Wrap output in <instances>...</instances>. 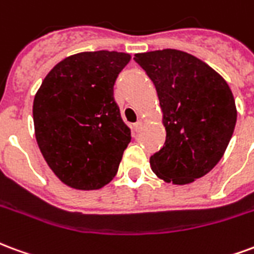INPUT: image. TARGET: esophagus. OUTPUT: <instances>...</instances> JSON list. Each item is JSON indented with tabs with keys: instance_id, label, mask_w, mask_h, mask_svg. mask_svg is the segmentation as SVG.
Instances as JSON below:
<instances>
[{
	"instance_id": "obj_1",
	"label": "esophagus",
	"mask_w": 254,
	"mask_h": 254,
	"mask_svg": "<svg viewBox=\"0 0 254 254\" xmlns=\"http://www.w3.org/2000/svg\"><path fill=\"white\" fill-rule=\"evenodd\" d=\"M142 127H143V123H142V122H136L134 125V131L135 132H139L140 129H142Z\"/></svg>"
}]
</instances>
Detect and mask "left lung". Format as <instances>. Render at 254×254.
I'll return each mask as SVG.
<instances>
[{
  "mask_svg": "<svg viewBox=\"0 0 254 254\" xmlns=\"http://www.w3.org/2000/svg\"><path fill=\"white\" fill-rule=\"evenodd\" d=\"M157 89L166 139L150 157L155 176L186 186L221 161L237 122L234 96L214 68L180 50L135 54Z\"/></svg>",
  "mask_w": 254,
  "mask_h": 254,
  "instance_id": "1",
  "label": "left lung"
}]
</instances>
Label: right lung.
Masks as SVG:
<instances>
[{
    "mask_svg": "<svg viewBox=\"0 0 254 254\" xmlns=\"http://www.w3.org/2000/svg\"><path fill=\"white\" fill-rule=\"evenodd\" d=\"M131 55L85 51L51 68L33 99V126L44 160L64 184L100 190L114 179L131 140L114 99Z\"/></svg>",
    "mask_w": 254,
    "mask_h": 254,
    "instance_id": "add662e5",
    "label": "right lung"
}]
</instances>
